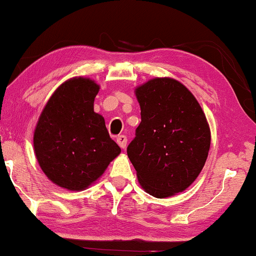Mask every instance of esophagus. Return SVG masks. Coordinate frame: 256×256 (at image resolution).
I'll list each match as a JSON object with an SVG mask.
<instances>
[{
    "mask_svg": "<svg viewBox=\"0 0 256 256\" xmlns=\"http://www.w3.org/2000/svg\"><path fill=\"white\" fill-rule=\"evenodd\" d=\"M116 142H118V144L120 146L122 149H124L126 146H127V138H126L124 135L118 136V138H116Z\"/></svg>",
    "mask_w": 256,
    "mask_h": 256,
    "instance_id": "obj_1",
    "label": "esophagus"
}]
</instances>
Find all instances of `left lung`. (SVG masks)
<instances>
[{
  "label": "left lung",
  "instance_id": "left-lung-1",
  "mask_svg": "<svg viewBox=\"0 0 256 256\" xmlns=\"http://www.w3.org/2000/svg\"><path fill=\"white\" fill-rule=\"evenodd\" d=\"M141 124L127 148L138 183L156 198L190 186L208 160L211 130L194 94L176 79L154 78L135 88Z\"/></svg>",
  "mask_w": 256,
  "mask_h": 256
}]
</instances>
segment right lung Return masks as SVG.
Returning a JSON list of instances; mask_svg holds the SVG:
<instances>
[{
	"mask_svg": "<svg viewBox=\"0 0 256 256\" xmlns=\"http://www.w3.org/2000/svg\"><path fill=\"white\" fill-rule=\"evenodd\" d=\"M99 90L90 78L66 80L48 99L34 129V149L40 169L52 183L70 191L88 188L121 152L102 115L94 112Z\"/></svg>",
	"mask_w": 256,
	"mask_h": 256,
	"instance_id": "add662e5",
	"label": "right lung"
}]
</instances>
